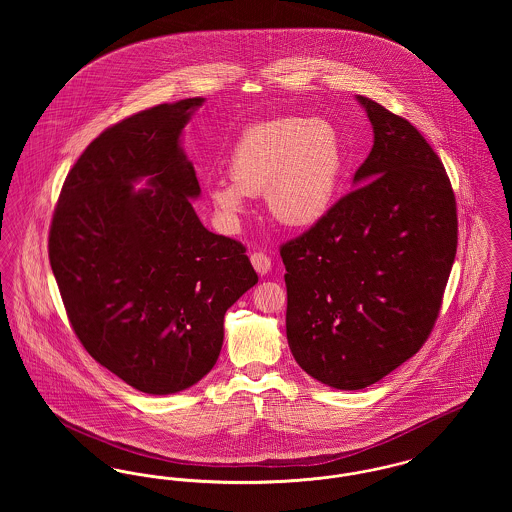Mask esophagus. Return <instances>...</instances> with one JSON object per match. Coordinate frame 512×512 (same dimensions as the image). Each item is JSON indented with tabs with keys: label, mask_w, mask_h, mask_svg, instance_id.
I'll return each instance as SVG.
<instances>
[{
	"label": "esophagus",
	"mask_w": 512,
	"mask_h": 512,
	"mask_svg": "<svg viewBox=\"0 0 512 512\" xmlns=\"http://www.w3.org/2000/svg\"><path fill=\"white\" fill-rule=\"evenodd\" d=\"M251 265L257 270V274L265 276V274L270 272V268H272V261L268 259L265 253H253L251 255Z\"/></svg>",
	"instance_id": "34e87169"
}]
</instances>
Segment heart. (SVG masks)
<instances>
[{
    "label": "heart",
    "mask_w": 512,
    "mask_h": 512,
    "mask_svg": "<svg viewBox=\"0 0 512 512\" xmlns=\"http://www.w3.org/2000/svg\"><path fill=\"white\" fill-rule=\"evenodd\" d=\"M345 144L328 119L280 117L245 128L228 157L226 178L205 184V197L226 230L265 195L270 215L288 226H313L334 207L345 174Z\"/></svg>",
    "instance_id": "obj_1"
}]
</instances>
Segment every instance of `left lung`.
I'll list each match as a JSON object with an SVG mask.
<instances>
[{"mask_svg":"<svg viewBox=\"0 0 512 512\" xmlns=\"http://www.w3.org/2000/svg\"><path fill=\"white\" fill-rule=\"evenodd\" d=\"M374 142L353 192L282 245L293 359L336 390H363L432 332L457 253V207L413 124L357 96Z\"/></svg>","mask_w":512,"mask_h":512,"instance_id":"obj_1","label":"left lung"}]
</instances>
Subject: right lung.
I'll use <instances>...</instances> for the list:
<instances>
[{
  "label": "right lung",
  "mask_w": 512,
  "mask_h": 512,
  "mask_svg": "<svg viewBox=\"0 0 512 512\" xmlns=\"http://www.w3.org/2000/svg\"><path fill=\"white\" fill-rule=\"evenodd\" d=\"M203 103H163L99 134L69 172L49 230L78 340L149 395L211 372L226 311L259 280L244 245L209 232L192 205L201 188L182 136Z\"/></svg>",
  "instance_id": "1"
}]
</instances>
